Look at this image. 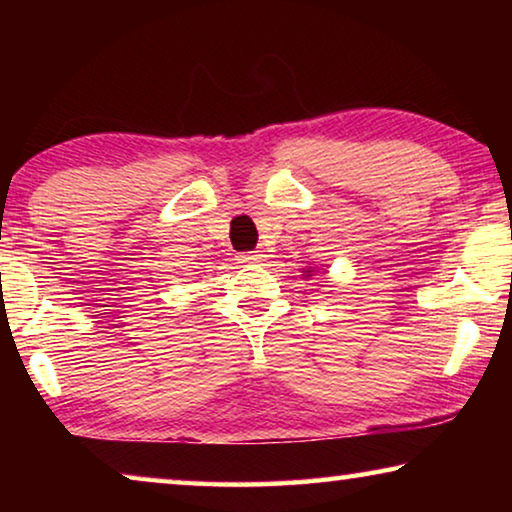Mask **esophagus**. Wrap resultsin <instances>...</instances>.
Returning <instances> with one entry per match:
<instances>
[{
  "label": "esophagus",
  "mask_w": 512,
  "mask_h": 512,
  "mask_svg": "<svg viewBox=\"0 0 512 512\" xmlns=\"http://www.w3.org/2000/svg\"><path fill=\"white\" fill-rule=\"evenodd\" d=\"M264 253H262V250H255V253H241L239 255V262H248V264H255V262H264Z\"/></svg>",
  "instance_id": "esophagus-1"
}]
</instances>
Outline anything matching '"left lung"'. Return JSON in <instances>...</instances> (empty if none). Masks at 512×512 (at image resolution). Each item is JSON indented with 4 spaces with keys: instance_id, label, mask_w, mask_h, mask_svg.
<instances>
[{
    "instance_id": "8db88e82",
    "label": "left lung",
    "mask_w": 512,
    "mask_h": 512,
    "mask_svg": "<svg viewBox=\"0 0 512 512\" xmlns=\"http://www.w3.org/2000/svg\"><path fill=\"white\" fill-rule=\"evenodd\" d=\"M305 273H307V275H311V273H314V271H305Z\"/></svg>"
}]
</instances>
